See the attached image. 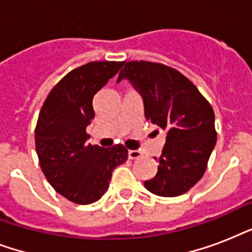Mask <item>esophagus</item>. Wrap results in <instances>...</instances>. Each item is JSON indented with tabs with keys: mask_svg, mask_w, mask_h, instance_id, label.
<instances>
[{
	"mask_svg": "<svg viewBox=\"0 0 252 252\" xmlns=\"http://www.w3.org/2000/svg\"><path fill=\"white\" fill-rule=\"evenodd\" d=\"M142 156V153L140 150H128V157L129 159H137Z\"/></svg>",
	"mask_w": 252,
	"mask_h": 252,
	"instance_id": "1",
	"label": "esophagus"
}]
</instances>
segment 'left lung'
Here are the masks:
<instances>
[{"label": "left lung", "mask_w": 252, "mask_h": 252, "mask_svg": "<svg viewBox=\"0 0 252 252\" xmlns=\"http://www.w3.org/2000/svg\"><path fill=\"white\" fill-rule=\"evenodd\" d=\"M118 82L126 78L144 99L145 119L167 130L157 175L148 191L174 197L189 191L207 170L216 145L215 112L197 87L176 69L150 61H124Z\"/></svg>", "instance_id": "8db88e82"}]
</instances>
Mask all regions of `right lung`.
Segmentation results:
<instances>
[{
  "mask_svg": "<svg viewBox=\"0 0 252 252\" xmlns=\"http://www.w3.org/2000/svg\"><path fill=\"white\" fill-rule=\"evenodd\" d=\"M124 61H91L63 77L43 103L35 148L41 171L69 201L86 205L108 189L115 167L128 158L122 144L102 148L87 144L86 126L94 119V95L119 72Z\"/></svg>",
  "mask_w": 252,
  "mask_h": 252,
  "instance_id": "1",
  "label": "right lung"
}]
</instances>
